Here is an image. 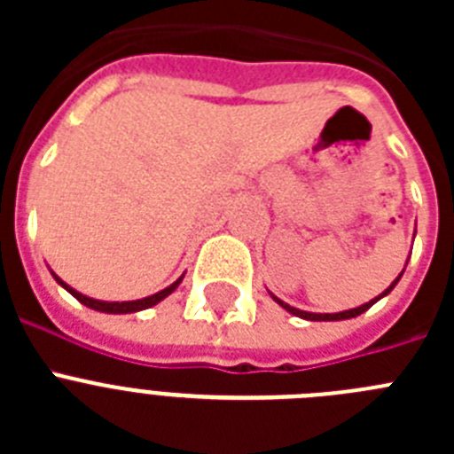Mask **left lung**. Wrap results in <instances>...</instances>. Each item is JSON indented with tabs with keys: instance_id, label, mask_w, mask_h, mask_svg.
I'll use <instances>...</instances> for the list:
<instances>
[{
	"instance_id": "1",
	"label": "left lung",
	"mask_w": 454,
	"mask_h": 454,
	"mask_svg": "<svg viewBox=\"0 0 454 454\" xmlns=\"http://www.w3.org/2000/svg\"><path fill=\"white\" fill-rule=\"evenodd\" d=\"M414 236H416V234H414ZM404 268H407V266H404ZM403 272H404V270H403ZM403 272H400V275L395 277V279H393V282H391V286H388L387 291H382V293H380V295H377V298H372L371 302L362 304V307L346 309V311H339V314H311V311H302V309H295V307H291V304H286V302H284V300H279V298H277V295H272V293H270V298L275 300V302L279 304V307H282V309H286L288 314L298 316V318H304V320H316V323H318V320H325V323H327V320H348V318H356V316H362L364 311H368V309H371L372 304L377 302V300H382L384 295H388V293H391L393 288H395V284L400 282V277H403Z\"/></svg>"
}]
</instances>
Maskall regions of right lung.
Returning a JSON list of instances; mask_svg holds the SVG:
<instances>
[{
  "label": "right lung",
  "mask_w": 454,
  "mask_h": 454,
  "mask_svg": "<svg viewBox=\"0 0 454 454\" xmlns=\"http://www.w3.org/2000/svg\"><path fill=\"white\" fill-rule=\"evenodd\" d=\"M50 272H51V275H54L56 282L61 284V286L66 288V291L70 293V295H74V298H77L79 302L86 304V307H90V309H95V311H102V314H136V311H143V309L154 307V304H159V302H161V300H166L168 295H170V293L175 291V288H177L179 284H182V279H184V275H182L177 279V282H172L170 286H166V288H163V291L154 293V295H147V298H143V300H129V302H104V300L88 298V295H83V293L74 291V288H72L70 284L63 282L61 277L56 275L54 270H50Z\"/></svg>",
  "instance_id": "obj_1"
}]
</instances>
